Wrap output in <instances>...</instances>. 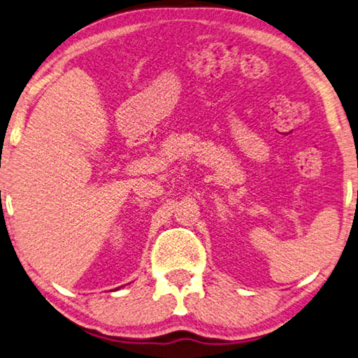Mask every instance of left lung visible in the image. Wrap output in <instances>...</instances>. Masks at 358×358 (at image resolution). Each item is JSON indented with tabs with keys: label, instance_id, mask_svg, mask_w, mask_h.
<instances>
[{
	"label": "left lung",
	"instance_id": "8db88e82",
	"mask_svg": "<svg viewBox=\"0 0 358 358\" xmlns=\"http://www.w3.org/2000/svg\"><path fill=\"white\" fill-rule=\"evenodd\" d=\"M357 197H358V192H357Z\"/></svg>",
	"mask_w": 358,
	"mask_h": 358
}]
</instances>
